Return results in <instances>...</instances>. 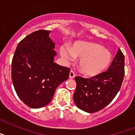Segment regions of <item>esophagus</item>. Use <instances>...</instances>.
I'll return each instance as SVG.
<instances>
[{
  "label": "esophagus",
  "mask_w": 135,
  "mask_h": 135,
  "mask_svg": "<svg viewBox=\"0 0 135 135\" xmlns=\"http://www.w3.org/2000/svg\"><path fill=\"white\" fill-rule=\"evenodd\" d=\"M75 77V73H74V71L71 70V71L69 73V78H74Z\"/></svg>",
  "instance_id": "esophagus-1"
}]
</instances>
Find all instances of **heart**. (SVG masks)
Listing matches in <instances>:
<instances>
[{
  "label": "heart",
  "instance_id": "b5f03b06",
  "mask_svg": "<svg viewBox=\"0 0 135 135\" xmlns=\"http://www.w3.org/2000/svg\"><path fill=\"white\" fill-rule=\"evenodd\" d=\"M59 53L66 61H72L75 57L80 58L79 69L87 76H97L105 71L113 59L111 51L99 44L90 42H77L71 49L61 45Z\"/></svg>",
  "mask_w": 135,
  "mask_h": 135
}]
</instances>
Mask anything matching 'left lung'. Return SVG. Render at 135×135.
<instances>
[{"instance_id":"left-lung-1","label":"left lung","mask_w":135,"mask_h":135,"mask_svg":"<svg viewBox=\"0 0 135 135\" xmlns=\"http://www.w3.org/2000/svg\"><path fill=\"white\" fill-rule=\"evenodd\" d=\"M125 76V57L118 49L107 71L85 78L76 76L74 101L76 106L88 113L100 111L111 102L120 89Z\"/></svg>"}]
</instances>
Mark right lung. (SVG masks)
<instances>
[{"label":"right lung","instance_id":"1","mask_svg":"<svg viewBox=\"0 0 135 135\" xmlns=\"http://www.w3.org/2000/svg\"><path fill=\"white\" fill-rule=\"evenodd\" d=\"M50 33L38 30L25 37L18 43L12 61V81L16 93L33 109L48 104L57 87L69 76V68L54 62L57 52Z\"/></svg>","mask_w":135,"mask_h":135}]
</instances>
